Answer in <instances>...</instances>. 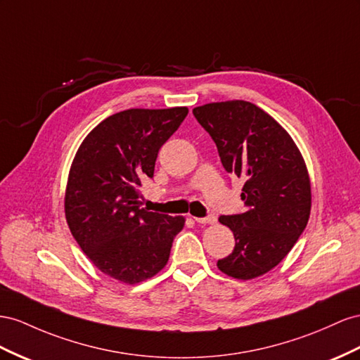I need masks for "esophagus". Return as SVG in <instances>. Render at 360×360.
<instances>
[{
    "label": "esophagus",
    "instance_id": "esophagus-1",
    "mask_svg": "<svg viewBox=\"0 0 360 360\" xmlns=\"http://www.w3.org/2000/svg\"><path fill=\"white\" fill-rule=\"evenodd\" d=\"M193 219H195L198 224H215L217 222V218L213 217V215H209V217H204V218H197V217H193Z\"/></svg>",
    "mask_w": 360,
    "mask_h": 360
}]
</instances>
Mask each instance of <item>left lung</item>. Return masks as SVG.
Returning a JSON list of instances; mask_svg holds the SVG:
<instances>
[{"label":"left lung","instance_id":"8db88e82","mask_svg":"<svg viewBox=\"0 0 360 360\" xmlns=\"http://www.w3.org/2000/svg\"><path fill=\"white\" fill-rule=\"evenodd\" d=\"M192 113L217 143L222 167L244 180L247 210L219 217L235 248L217 265L233 278H256L286 257L307 226L312 195L306 163L288 131L256 104L210 103Z\"/></svg>","mask_w":360,"mask_h":360}]
</instances>
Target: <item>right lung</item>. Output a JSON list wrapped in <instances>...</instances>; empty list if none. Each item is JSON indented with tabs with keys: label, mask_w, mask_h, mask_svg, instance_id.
<instances>
[{
	"label": "right lung",
	"mask_w": 360,
	"mask_h": 360,
	"mask_svg": "<svg viewBox=\"0 0 360 360\" xmlns=\"http://www.w3.org/2000/svg\"><path fill=\"white\" fill-rule=\"evenodd\" d=\"M188 108L129 109L105 118L86 136L71 165L65 215L77 244L92 264L134 285L167 265L183 217L148 212L139 200L153 179L162 145Z\"/></svg>",
	"instance_id": "obj_1"
}]
</instances>
